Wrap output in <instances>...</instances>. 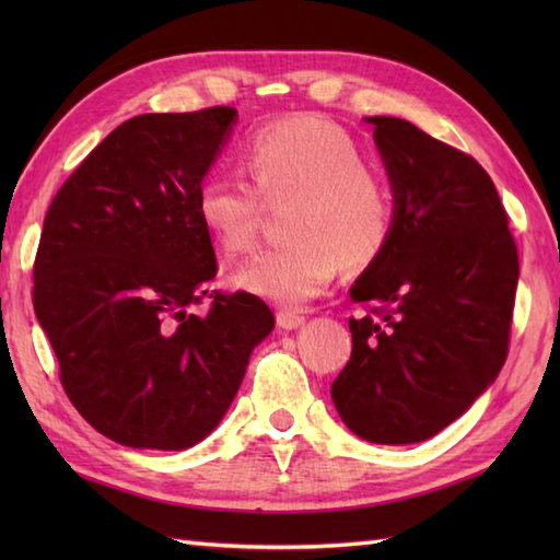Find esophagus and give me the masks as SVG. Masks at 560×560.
Listing matches in <instances>:
<instances>
[{"label": "esophagus", "mask_w": 560, "mask_h": 560, "mask_svg": "<svg viewBox=\"0 0 560 560\" xmlns=\"http://www.w3.org/2000/svg\"><path fill=\"white\" fill-rule=\"evenodd\" d=\"M305 323V315L295 313V311H279L277 313V325L281 329H299Z\"/></svg>", "instance_id": "1"}]
</instances>
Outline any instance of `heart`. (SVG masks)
<instances>
[{
  "instance_id": "heart-1",
  "label": "heart",
  "mask_w": 560,
  "mask_h": 560,
  "mask_svg": "<svg viewBox=\"0 0 560 560\" xmlns=\"http://www.w3.org/2000/svg\"><path fill=\"white\" fill-rule=\"evenodd\" d=\"M245 168L253 183L241 173L213 171L195 192L197 219L223 253L255 247L265 199L295 201L289 211L293 241L249 259L235 273L241 289L301 305L329 287L343 261L363 269L385 253L395 197L339 125L317 115L265 125L247 141Z\"/></svg>"
}]
</instances>
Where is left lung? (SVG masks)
<instances>
[{
    "mask_svg": "<svg viewBox=\"0 0 560 560\" xmlns=\"http://www.w3.org/2000/svg\"><path fill=\"white\" fill-rule=\"evenodd\" d=\"M395 197V229L351 287L371 315L331 383L351 431L377 445L433 438L467 411L508 355L517 247L481 165L399 117H365Z\"/></svg>",
    "mask_w": 560,
    "mask_h": 560,
    "instance_id": "obj_1",
    "label": "left lung"
}]
</instances>
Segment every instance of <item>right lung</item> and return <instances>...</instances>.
<instances>
[{"label":"right lung","mask_w":560,"mask_h":560,"mask_svg":"<svg viewBox=\"0 0 560 560\" xmlns=\"http://www.w3.org/2000/svg\"><path fill=\"white\" fill-rule=\"evenodd\" d=\"M235 108L122 122L59 187L33 265V307L69 401L98 433L187 450L229 411L249 353L273 329L253 293L209 291L211 237L195 192ZM212 301L205 316L189 304Z\"/></svg>","instance_id":"obj_1"}]
</instances>
